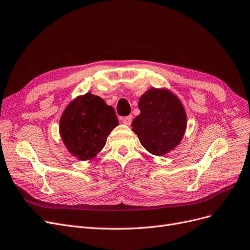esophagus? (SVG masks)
<instances>
[{"instance_id":"obj_1","label":"esophagus","mask_w":250,"mask_h":250,"mask_svg":"<svg viewBox=\"0 0 250 250\" xmlns=\"http://www.w3.org/2000/svg\"><path fill=\"white\" fill-rule=\"evenodd\" d=\"M132 115H127V116H125L124 118H123V123L125 124V125H131V124H132Z\"/></svg>"}]
</instances>
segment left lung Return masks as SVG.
I'll use <instances>...</instances> for the list:
<instances>
[{"label": "left lung", "instance_id": "8db88e82", "mask_svg": "<svg viewBox=\"0 0 250 250\" xmlns=\"http://www.w3.org/2000/svg\"><path fill=\"white\" fill-rule=\"evenodd\" d=\"M140 114L133 131L146 150L164 155L176 147L187 127V114L179 99L167 89L150 88L139 100Z\"/></svg>", "mask_w": 250, "mask_h": 250}]
</instances>
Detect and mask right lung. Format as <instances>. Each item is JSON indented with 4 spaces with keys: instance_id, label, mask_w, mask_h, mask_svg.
Instances as JSON below:
<instances>
[{
    "instance_id": "obj_1",
    "label": "right lung",
    "mask_w": 250,
    "mask_h": 250,
    "mask_svg": "<svg viewBox=\"0 0 250 250\" xmlns=\"http://www.w3.org/2000/svg\"><path fill=\"white\" fill-rule=\"evenodd\" d=\"M118 125L114 109L87 92L68 105L60 120V133L68 150L81 161L95 158Z\"/></svg>"
}]
</instances>
